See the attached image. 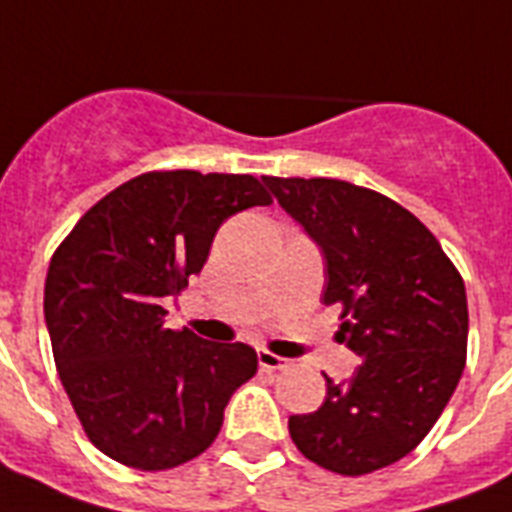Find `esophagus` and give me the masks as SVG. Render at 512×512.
Segmentation results:
<instances>
[{
  "label": "esophagus",
  "mask_w": 512,
  "mask_h": 512,
  "mask_svg": "<svg viewBox=\"0 0 512 512\" xmlns=\"http://www.w3.org/2000/svg\"><path fill=\"white\" fill-rule=\"evenodd\" d=\"M257 363L263 371H286L292 360H286V357L276 355V352H268V350H260L257 352Z\"/></svg>",
  "instance_id": "34e87169"
}]
</instances>
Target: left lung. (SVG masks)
Returning <instances> with one entry per match:
<instances>
[{
  "instance_id": "obj_1",
  "label": "left lung",
  "mask_w": 512,
  "mask_h": 512,
  "mask_svg": "<svg viewBox=\"0 0 512 512\" xmlns=\"http://www.w3.org/2000/svg\"><path fill=\"white\" fill-rule=\"evenodd\" d=\"M278 205L326 257L323 305L342 307L339 339L363 357L289 434L315 465L365 476L413 452L450 402L468 352L460 270L410 210L336 178L263 176Z\"/></svg>"
}]
</instances>
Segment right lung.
<instances>
[{
  "mask_svg": "<svg viewBox=\"0 0 512 512\" xmlns=\"http://www.w3.org/2000/svg\"><path fill=\"white\" fill-rule=\"evenodd\" d=\"M270 202L255 176L149 170L99 199L54 249L44 286L54 365L107 458L168 471L215 442L257 352L168 328L162 297L202 270L223 220Z\"/></svg>",
  "mask_w": 512,
  "mask_h": 512,
  "instance_id": "1",
  "label": "right lung"
}]
</instances>
